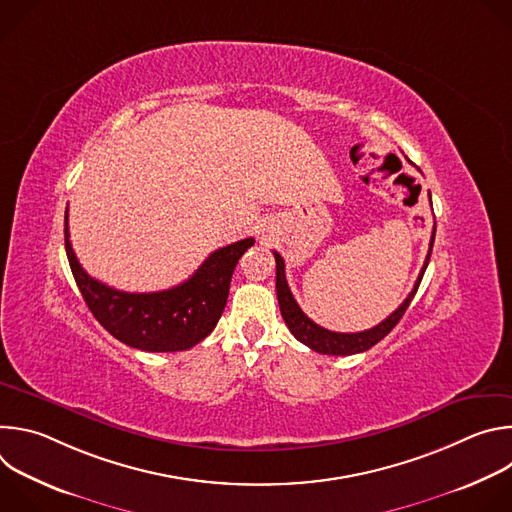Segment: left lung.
Listing matches in <instances>:
<instances>
[{"instance_id":"8db88e82","label":"left lung","mask_w":512,"mask_h":512,"mask_svg":"<svg viewBox=\"0 0 512 512\" xmlns=\"http://www.w3.org/2000/svg\"><path fill=\"white\" fill-rule=\"evenodd\" d=\"M431 198V194H429ZM433 239H435V227H433V233H431V241H429V251H427V257L423 261V267L419 271V277L413 285V289L409 291V296L405 298V302L389 316L385 318L381 324H377L375 328L371 330H364V332H352V334H344V332H332V330H326L322 326H318L316 322H312L304 312L302 308L298 306V302L294 300V296H291L289 291V285H287V279H285V263H283V257L273 251L275 255V289H277V302H279V310H281V316L289 328V332L294 334L302 344L310 346L312 350L320 352V354H336V356H348V354H356V352H364L373 348L377 342H381L397 324L399 320L403 318L405 310L409 308L413 296L417 294V287L421 283V277L427 269V263H429V257H431V249H433Z\"/></svg>"}]
</instances>
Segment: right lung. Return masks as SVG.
I'll list each match as a JSON object with an SVG mask.
<instances>
[{
    "mask_svg": "<svg viewBox=\"0 0 512 512\" xmlns=\"http://www.w3.org/2000/svg\"><path fill=\"white\" fill-rule=\"evenodd\" d=\"M253 243L249 237L216 249L190 279L172 289L129 294L101 283L81 267L70 245L68 208L64 212L66 257L85 304L111 336L145 352L188 350L214 330L227 306L233 271Z\"/></svg>",
    "mask_w": 512,
    "mask_h": 512,
    "instance_id": "right-lung-1",
    "label": "right lung"
}]
</instances>
